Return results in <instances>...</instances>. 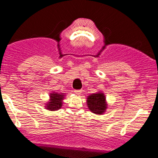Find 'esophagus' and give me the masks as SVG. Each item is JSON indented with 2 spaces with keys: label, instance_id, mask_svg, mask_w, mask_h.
Instances as JSON below:
<instances>
[{
  "label": "esophagus",
  "instance_id": "esophagus-1",
  "mask_svg": "<svg viewBox=\"0 0 158 158\" xmlns=\"http://www.w3.org/2000/svg\"><path fill=\"white\" fill-rule=\"evenodd\" d=\"M82 92V89H77V90H75V91H74L75 93L77 94V95H80L81 92Z\"/></svg>",
  "mask_w": 158,
  "mask_h": 158
}]
</instances>
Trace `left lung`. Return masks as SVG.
Returning a JSON list of instances; mask_svg holds the SVG:
<instances>
[{
    "label": "left lung",
    "mask_w": 158,
    "mask_h": 158,
    "mask_svg": "<svg viewBox=\"0 0 158 158\" xmlns=\"http://www.w3.org/2000/svg\"><path fill=\"white\" fill-rule=\"evenodd\" d=\"M86 101L89 109L94 114H102L107 109L106 96L102 92L89 95Z\"/></svg>",
    "instance_id": "1"
}]
</instances>
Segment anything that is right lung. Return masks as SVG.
Here are the masks:
<instances>
[{"label":"right lung","mask_w":158,"mask_h":158,"mask_svg":"<svg viewBox=\"0 0 158 158\" xmlns=\"http://www.w3.org/2000/svg\"><path fill=\"white\" fill-rule=\"evenodd\" d=\"M64 94L52 92L49 94V101L46 105V109L49 111H57L62 107Z\"/></svg>","instance_id":"right-lung-1"}]
</instances>
